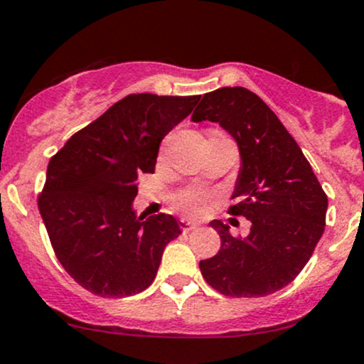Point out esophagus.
<instances>
[{
  "label": "esophagus",
  "instance_id": "1",
  "mask_svg": "<svg viewBox=\"0 0 364 364\" xmlns=\"http://www.w3.org/2000/svg\"><path fill=\"white\" fill-rule=\"evenodd\" d=\"M197 226H198V225H195V223H191L190 219H181V221H179V230L185 231V233H188V231L195 230V228H197Z\"/></svg>",
  "mask_w": 364,
  "mask_h": 364
}]
</instances>
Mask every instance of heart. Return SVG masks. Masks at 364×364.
<instances>
[{"label":"heart","mask_w":364,"mask_h":364,"mask_svg":"<svg viewBox=\"0 0 364 364\" xmlns=\"http://www.w3.org/2000/svg\"><path fill=\"white\" fill-rule=\"evenodd\" d=\"M207 200H209V193L202 188H195V186L178 190L171 197L174 209L188 215H200L205 210Z\"/></svg>","instance_id":"1"}]
</instances>
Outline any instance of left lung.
Returning a JSON list of instances; mask_svg holds the SVG:
<instances>
[{
  "label": "left lung",
  "instance_id": "left-lung-1",
  "mask_svg": "<svg viewBox=\"0 0 364 364\" xmlns=\"http://www.w3.org/2000/svg\"><path fill=\"white\" fill-rule=\"evenodd\" d=\"M191 121L219 122L238 143L242 169L228 213L252 223L249 237H221L200 261L205 282L226 297H264L294 282L325 231L328 197L292 134L257 95L242 86L203 95Z\"/></svg>",
  "mask_w": 364,
  "mask_h": 364
}]
</instances>
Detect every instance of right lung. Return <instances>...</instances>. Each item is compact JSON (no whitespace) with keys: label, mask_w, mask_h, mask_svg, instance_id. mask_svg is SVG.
<instances>
[{"label":"right lung","mask_w":364,"mask_h":364,"mask_svg":"<svg viewBox=\"0 0 364 364\" xmlns=\"http://www.w3.org/2000/svg\"><path fill=\"white\" fill-rule=\"evenodd\" d=\"M198 100L200 95H127L50 159L39 213L60 264L87 292H143L166 245L181 235L173 215L136 218L131 202L138 176L154 173L162 138Z\"/></svg>","instance_id":"right-lung-1"}]
</instances>
